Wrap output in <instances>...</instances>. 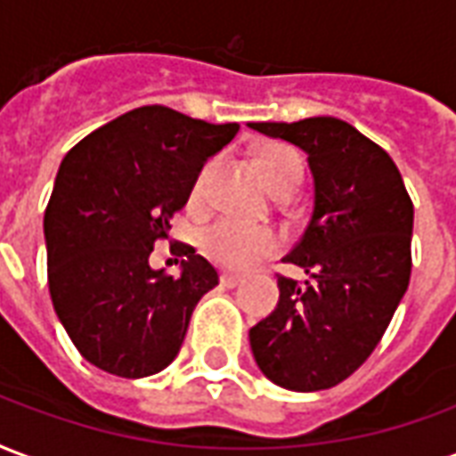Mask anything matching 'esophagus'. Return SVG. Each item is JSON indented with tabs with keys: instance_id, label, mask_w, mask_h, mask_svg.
Instances as JSON below:
<instances>
[{
	"instance_id": "esophagus-1",
	"label": "esophagus",
	"mask_w": 456,
	"mask_h": 456,
	"mask_svg": "<svg viewBox=\"0 0 456 456\" xmlns=\"http://www.w3.org/2000/svg\"><path fill=\"white\" fill-rule=\"evenodd\" d=\"M240 284H242V277H238V274H221V287L235 289V287H240Z\"/></svg>"
}]
</instances>
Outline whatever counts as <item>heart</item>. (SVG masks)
<instances>
[{"label":"heart","instance_id":"obj_1","mask_svg":"<svg viewBox=\"0 0 456 456\" xmlns=\"http://www.w3.org/2000/svg\"><path fill=\"white\" fill-rule=\"evenodd\" d=\"M257 167H260L265 184L277 196H289L301 184L304 177V165L297 151L287 145H272L257 155ZM214 172V162H208L191 187V199L199 201L204 199L206 184ZM199 248L208 260L224 269L242 272L257 265L262 257H267L277 250V238L274 232L265 228H250V225L235 224L228 218H221L216 224L206 225L199 235Z\"/></svg>","mask_w":456,"mask_h":456}]
</instances>
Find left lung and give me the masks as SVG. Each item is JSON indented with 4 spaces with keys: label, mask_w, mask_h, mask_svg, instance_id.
Here are the masks:
<instances>
[{
    "label": "left lung",
    "mask_w": 456,
    "mask_h": 456,
    "mask_svg": "<svg viewBox=\"0 0 456 456\" xmlns=\"http://www.w3.org/2000/svg\"><path fill=\"white\" fill-rule=\"evenodd\" d=\"M248 126L304 151L314 177V214L284 257L308 279H277V308L250 328L252 354L281 388L338 387L374 352L408 289L411 196L388 152L347 121Z\"/></svg>",
    "instance_id": "1"
}]
</instances>
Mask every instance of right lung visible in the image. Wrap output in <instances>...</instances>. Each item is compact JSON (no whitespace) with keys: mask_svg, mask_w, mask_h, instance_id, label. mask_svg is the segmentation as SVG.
<instances>
[{"mask_svg":"<svg viewBox=\"0 0 456 456\" xmlns=\"http://www.w3.org/2000/svg\"><path fill=\"white\" fill-rule=\"evenodd\" d=\"M238 131V123L141 106L89 133L60 162L43 218L48 287L60 323L94 367L142 379L179 354L218 274L189 245L179 277L148 260L206 159Z\"/></svg>","mask_w":456,"mask_h":456,"instance_id":"add662e5","label":"right lung"}]
</instances>
